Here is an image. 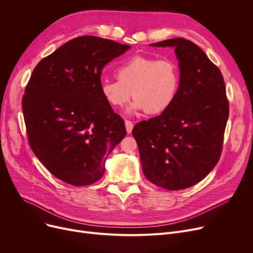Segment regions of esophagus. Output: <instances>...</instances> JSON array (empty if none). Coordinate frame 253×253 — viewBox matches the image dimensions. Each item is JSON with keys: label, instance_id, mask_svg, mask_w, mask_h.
I'll return each instance as SVG.
<instances>
[{"label": "esophagus", "instance_id": "esophagus-1", "mask_svg": "<svg viewBox=\"0 0 253 253\" xmlns=\"http://www.w3.org/2000/svg\"><path fill=\"white\" fill-rule=\"evenodd\" d=\"M125 126H126L127 133H131L132 129H133V123H132L131 121H128V120H126V121H125Z\"/></svg>", "mask_w": 253, "mask_h": 253}]
</instances>
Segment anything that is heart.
Here are the masks:
<instances>
[{"label":"heart","mask_w":253,"mask_h":253,"mask_svg":"<svg viewBox=\"0 0 253 253\" xmlns=\"http://www.w3.org/2000/svg\"><path fill=\"white\" fill-rule=\"evenodd\" d=\"M118 80H103L100 92L113 108H122L133 96L132 110L159 115L173 103L180 84V72L169 58L135 55L120 64Z\"/></svg>","instance_id":"heart-1"}]
</instances>
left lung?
Returning <instances> with one entry per match:
<instances>
[{
  "mask_svg": "<svg viewBox=\"0 0 253 253\" xmlns=\"http://www.w3.org/2000/svg\"><path fill=\"white\" fill-rule=\"evenodd\" d=\"M151 46L175 48L179 89L168 110L137 123L132 134L145 177L165 190L187 189L201 181L221 155L229 118L223 77L189 40L169 39Z\"/></svg>",
  "mask_w": 253,
  "mask_h": 253,
  "instance_id": "1",
  "label": "left lung"
}]
</instances>
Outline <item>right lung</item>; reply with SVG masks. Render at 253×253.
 Listing matches in <instances>:
<instances>
[{"mask_svg":"<svg viewBox=\"0 0 253 253\" xmlns=\"http://www.w3.org/2000/svg\"><path fill=\"white\" fill-rule=\"evenodd\" d=\"M130 46L95 36L66 42L40 61L22 97L30 147L58 179L89 185L126 135L124 120L100 92L101 73Z\"/></svg>","mask_w":253,"mask_h":253,"instance_id":"1","label":"right lung"}]
</instances>
